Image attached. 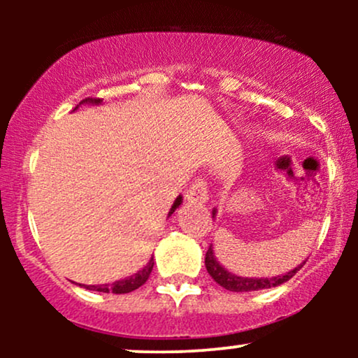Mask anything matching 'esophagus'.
<instances>
[{
  "label": "esophagus",
  "instance_id": "34e87169",
  "mask_svg": "<svg viewBox=\"0 0 358 358\" xmlns=\"http://www.w3.org/2000/svg\"><path fill=\"white\" fill-rule=\"evenodd\" d=\"M187 200L190 203L202 205L208 200V185L203 176H196L187 190Z\"/></svg>",
  "mask_w": 358,
  "mask_h": 358
}]
</instances>
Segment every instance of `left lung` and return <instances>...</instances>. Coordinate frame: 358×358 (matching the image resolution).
Returning <instances> with one entry per match:
<instances>
[{"instance_id": "1", "label": "left lung", "mask_w": 358, "mask_h": 358, "mask_svg": "<svg viewBox=\"0 0 358 358\" xmlns=\"http://www.w3.org/2000/svg\"><path fill=\"white\" fill-rule=\"evenodd\" d=\"M303 264H305V262H303ZM303 264L298 266V268H294L293 271H289V273H286L285 276L241 278V276H236V274L229 273V271H225L224 268H222L219 262H217L215 256H213L212 245L208 248L207 252H205V266H207L208 274L213 278V281L219 282L222 287H225V289H229V291H259V289H266V287L279 286V285H282V282H286L287 279L293 278L294 274L299 271V268H303Z\"/></svg>"}]
</instances>
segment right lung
Wrapping results in <instances>:
<instances>
[{"instance_id": "1", "label": "right lung", "mask_w": 358, "mask_h": 358, "mask_svg": "<svg viewBox=\"0 0 358 358\" xmlns=\"http://www.w3.org/2000/svg\"><path fill=\"white\" fill-rule=\"evenodd\" d=\"M84 102H96V104H99L101 99H92V97H87ZM182 203V196H178V199L175 200L173 207H171V210L168 215H171L176 210V207ZM153 259H151L150 262H148L146 268H143L139 273L133 274L131 278H126V279H121V281H116L113 282V285H104V286H87V289H92V291H101V293H114V294H124V293H131V291L138 289L139 286H143L145 282L148 281V278H150L151 271H153Z\"/></svg>"}]
</instances>
